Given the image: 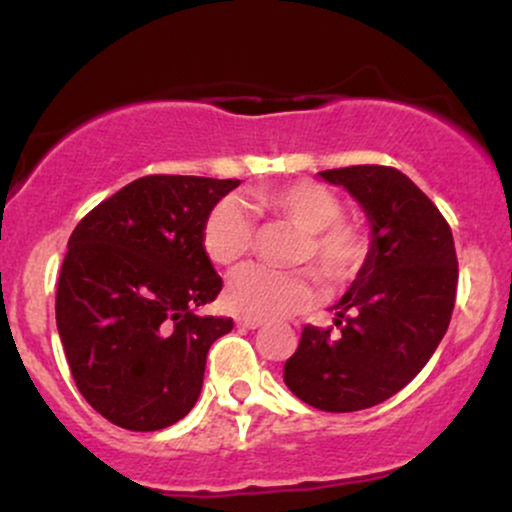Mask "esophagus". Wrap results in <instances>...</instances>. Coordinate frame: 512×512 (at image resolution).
<instances>
[{"label": "esophagus", "instance_id": "34e87169", "mask_svg": "<svg viewBox=\"0 0 512 512\" xmlns=\"http://www.w3.org/2000/svg\"><path fill=\"white\" fill-rule=\"evenodd\" d=\"M236 325L245 327V330H257V327L264 325L262 317H250V315H238L236 317Z\"/></svg>", "mask_w": 512, "mask_h": 512}]
</instances>
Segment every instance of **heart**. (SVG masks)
Segmentation results:
<instances>
[{
  "mask_svg": "<svg viewBox=\"0 0 512 512\" xmlns=\"http://www.w3.org/2000/svg\"><path fill=\"white\" fill-rule=\"evenodd\" d=\"M252 204L264 214L289 221L303 231L298 262L315 264L327 286L339 289L361 272L370 255V231L356 216L342 214L337 192L315 180H296L252 192ZM255 245V223L238 197L216 202L204 219L202 248L219 267H236ZM315 274L310 269L276 272L245 267L226 289V303L240 315L281 317L313 303Z\"/></svg>",
  "mask_w": 512,
  "mask_h": 512,
  "instance_id": "b5f03b06",
  "label": "heart"
}]
</instances>
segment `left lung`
Instances as JSON below:
<instances>
[{"instance_id":"obj_1","label":"left lung","mask_w":512,"mask_h":512,"mask_svg":"<svg viewBox=\"0 0 512 512\" xmlns=\"http://www.w3.org/2000/svg\"><path fill=\"white\" fill-rule=\"evenodd\" d=\"M320 175L358 199L373 245L334 305L338 330L305 325L284 383L315 409L358 411L402 390L438 349L455 308V240L436 204L402 170L349 166Z\"/></svg>"}]
</instances>
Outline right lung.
<instances>
[{"label": "right lung", "mask_w": 512, "mask_h": 512, "mask_svg": "<svg viewBox=\"0 0 512 512\" xmlns=\"http://www.w3.org/2000/svg\"><path fill=\"white\" fill-rule=\"evenodd\" d=\"M240 180L146 175L93 207L57 281V330L79 392L127 431L173 426L202 390L231 317H199L223 281L202 248L207 214Z\"/></svg>", "instance_id": "add662e5"}]
</instances>
